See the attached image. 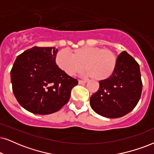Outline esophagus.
<instances>
[{
    "label": "esophagus",
    "instance_id": "34e87169",
    "mask_svg": "<svg viewBox=\"0 0 154 154\" xmlns=\"http://www.w3.org/2000/svg\"><path fill=\"white\" fill-rule=\"evenodd\" d=\"M87 83V81L85 80H79V85H84V84Z\"/></svg>",
    "mask_w": 154,
    "mask_h": 154
}]
</instances>
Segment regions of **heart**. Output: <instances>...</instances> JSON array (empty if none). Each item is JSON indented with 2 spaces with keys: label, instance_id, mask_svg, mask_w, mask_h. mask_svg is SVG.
Masks as SVG:
<instances>
[{
  "label": "heart",
  "instance_id": "b5f03b06",
  "mask_svg": "<svg viewBox=\"0 0 154 154\" xmlns=\"http://www.w3.org/2000/svg\"><path fill=\"white\" fill-rule=\"evenodd\" d=\"M71 56L65 51L58 52L54 62L60 70L73 77L85 69L86 77L96 80H104L110 77L115 71L117 57L110 49L85 46L72 50Z\"/></svg>",
  "mask_w": 154,
  "mask_h": 154
}]
</instances>
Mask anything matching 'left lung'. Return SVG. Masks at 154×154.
Segmentation results:
<instances>
[{"instance_id": "8db88e82", "label": "left lung", "mask_w": 154, "mask_h": 154, "mask_svg": "<svg viewBox=\"0 0 154 154\" xmlns=\"http://www.w3.org/2000/svg\"><path fill=\"white\" fill-rule=\"evenodd\" d=\"M100 88L90 97V106L104 117H122L131 112L141 98L142 81L139 65L126 51L117 57L115 71L99 82Z\"/></svg>"}]
</instances>
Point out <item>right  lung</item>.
Returning a JSON list of instances; mask_svg holds the SVG:
<instances>
[{
    "mask_svg": "<svg viewBox=\"0 0 154 154\" xmlns=\"http://www.w3.org/2000/svg\"><path fill=\"white\" fill-rule=\"evenodd\" d=\"M58 50L33 47L19 54L11 71L13 94L31 113L50 114L67 104L77 79L60 70L54 62Z\"/></svg>",
    "mask_w": 154,
    "mask_h": 154,
    "instance_id": "1",
    "label": "right lung"
}]
</instances>
